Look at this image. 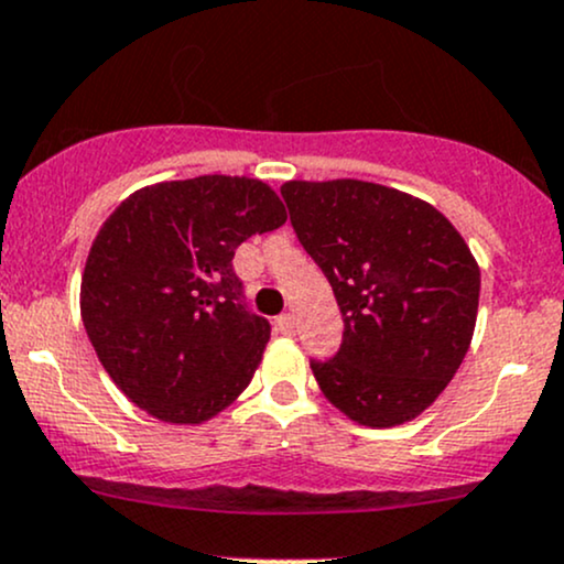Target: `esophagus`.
Listing matches in <instances>:
<instances>
[{
	"label": "esophagus",
	"instance_id": "1",
	"mask_svg": "<svg viewBox=\"0 0 564 564\" xmlns=\"http://www.w3.org/2000/svg\"><path fill=\"white\" fill-rule=\"evenodd\" d=\"M276 330H280L282 335H293L295 333V316L293 314H282L276 316Z\"/></svg>",
	"mask_w": 564,
	"mask_h": 564
}]
</instances>
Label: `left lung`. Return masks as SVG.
Listing matches in <instances>:
<instances>
[{
	"instance_id": "left-lung-1",
	"label": "left lung",
	"mask_w": 564,
	"mask_h": 564,
	"mask_svg": "<svg viewBox=\"0 0 564 564\" xmlns=\"http://www.w3.org/2000/svg\"><path fill=\"white\" fill-rule=\"evenodd\" d=\"M301 245L344 314V344L312 362L333 408L359 426L419 419L469 351L479 265L436 207L381 183H282Z\"/></svg>"
}]
</instances>
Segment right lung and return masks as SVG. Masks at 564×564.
<instances>
[{"label": "right lung", "mask_w": 564, "mask_h": 564, "mask_svg": "<svg viewBox=\"0 0 564 564\" xmlns=\"http://www.w3.org/2000/svg\"><path fill=\"white\" fill-rule=\"evenodd\" d=\"M284 220L274 188L248 175L143 186L106 218L82 271L79 312L135 408L199 426L248 389L271 327L245 308L231 258Z\"/></svg>", "instance_id": "add662e5"}]
</instances>
